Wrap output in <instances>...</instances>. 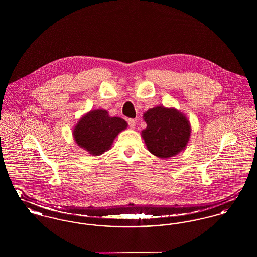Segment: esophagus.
<instances>
[{
	"mask_svg": "<svg viewBox=\"0 0 257 257\" xmlns=\"http://www.w3.org/2000/svg\"><path fill=\"white\" fill-rule=\"evenodd\" d=\"M128 124H129V127L131 129H134L135 127H136V120H134V119H128Z\"/></svg>",
	"mask_w": 257,
	"mask_h": 257,
	"instance_id": "esophagus-1",
	"label": "esophagus"
}]
</instances>
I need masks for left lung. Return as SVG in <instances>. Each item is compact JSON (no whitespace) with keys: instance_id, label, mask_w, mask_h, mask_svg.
<instances>
[{"instance_id":"8db88e82","label":"left lung","mask_w":257,"mask_h":257,"mask_svg":"<svg viewBox=\"0 0 257 257\" xmlns=\"http://www.w3.org/2000/svg\"><path fill=\"white\" fill-rule=\"evenodd\" d=\"M147 128L142 131L147 149L153 155L167 159L181 152L190 140L191 125L182 112L158 106L144 113Z\"/></svg>"}]
</instances>
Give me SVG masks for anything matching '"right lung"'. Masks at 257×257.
<instances>
[{
	"instance_id": "obj_1",
	"label": "right lung",
	"mask_w": 257,
	"mask_h": 257,
	"mask_svg": "<svg viewBox=\"0 0 257 257\" xmlns=\"http://www.w3.org/2000/svg\"><path fill=\"white\" fill-rule=\"evenodd\" d=\"M127 125L120 117H110L106 110H90L76 124L74 140L89 154L98 156L110 149L113 140Z\"/></svg>"
}]
</instances>
